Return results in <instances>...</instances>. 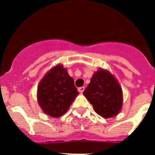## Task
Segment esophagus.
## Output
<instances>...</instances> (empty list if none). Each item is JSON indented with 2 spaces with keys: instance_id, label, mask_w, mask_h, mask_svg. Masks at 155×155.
<instances>
[{
  "instance_id": "34e87169",
  "label": "esophagus",
  "mask_w": 155,
  "mask_h": 155,
  "mask_svg": "<svg viewBox=\"0 0 155 155\" xmlns=\"http://www.w3.org/2000/svg\"><path fill=\"white\" fill-rule=\"evenodd\" d=\"M78 91L80 92V93H83L84 92V87H80L78 88Z\"/></svg>"
}]
</instances>
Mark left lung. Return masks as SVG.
I'll return each instance as SVG.
<instances>
[{"label": "left lung", "instance_id": "1", "mask_svg": "<svg viewBox=\"0 0 155 155\" xmlns=\"http://www.w3.org/2000/svg\"><path fill=\"white\" fill-rule=\"evenodd\" d=\"M84 96L104 118L114 117L122 108V88L115 76L105 69L100 68L94 72Z\"/></svg>", "mask_w": 155, "mask_h": 155}]
</instances>
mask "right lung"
Here are the masks:
<instances>
[{
	"mask_svg": "<svg viewBox=\"0 0 155 155\" xmlns=\"http://www.w3.org/2000/svg\"><path fill=\"white\" fill-rule=\"evenodd\" d=\"M79 92L62 64L51 68L38 85L37 100L45 114L59 117L68 112Z\"/></svg>",
	"mask_w": 155,
	"mask_h": 155,
	"instance_id": "right-lung-1",
	"label": "right lung"
}]
</instances>
